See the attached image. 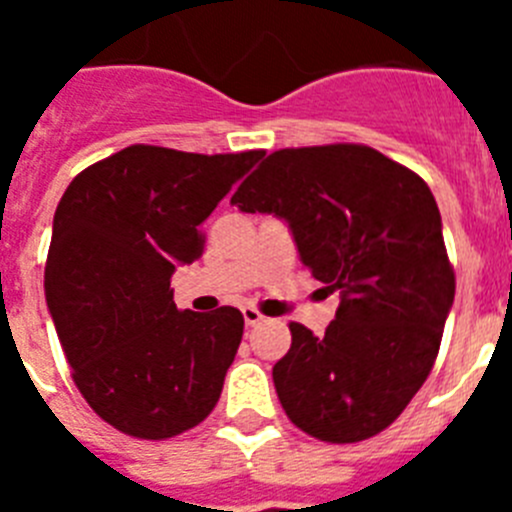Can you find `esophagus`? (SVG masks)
Masks as SVG:
<instances>
[{
	"label": "esophagus",
	"mask_w": 512,
	"mask_h": 512,
	"mask_svg": "<svg viewBox=\"0 0 512 512\" xmlns=\"http://www.w3.org/2000/svg\"><path fill=\"white\" fill-rule=\"evenodd\" d=\"M243 320H246V325H259L264 315L256 307H243Z\"/></svg>",
	"instance_id": "esophagus-1"
}]
</instances>
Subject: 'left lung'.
I'll use <instances>...</instances> for the list:
<instances>
[{"instance_id":"obj_1","label":"left lung","mask_w":512,"mask_h":512,"mask_svg":"<svg viewBox=\"0 0 512 512\" xmlns=\"http://www.w3.org/2000/svg\"><path fill=\"white\" fill-rule=\"evenodd\" d=\"M230 205L287 220L302 264L341 292L325 336L289 323L292 346L271 372L287 418L328 443L382 433L431 374L454 305L428 184L361 143L282 148Z\"/></svg>"}]
</instances>
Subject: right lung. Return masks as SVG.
<instances>
[{"label":"right lung","instance_id":"obj_1","mask_svg":"<svg viewBox=\"0 0 512 512\" xmlns=\"http://www.w3.org/2000/svg\"><path fill=\"white\" fill-rule=\"evenodd\" d=\"M261 156L138 143L84 169L63 192L45 300L74 384L120 433L174 438L220 400L243 315L176 310L171 274L200 259V225Z\"/></svg>","mask_w":512,"mask_h":512}]
</instances>
